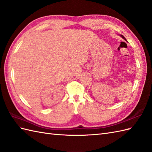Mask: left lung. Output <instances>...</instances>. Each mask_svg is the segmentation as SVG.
I'll return each instance as SVG.
<instances>
[{
    "label": "left lung",
    "mask_w": 152,
    "mask_h": 152,
    "mask_svg": "<svg viewBox=\"0 0 152 152\" xmlns=\"http://www.w3.org/2000/svg\"><path fill=\"white\" fill-rule=\"evenodd\" d=\"M121 37H123V38H124V39H125V38H124V37H123V35H121ZM125 40H126V39H125Z\"/></svg>",
    "instance_id": "left-lung-1"
}]
</instances>
